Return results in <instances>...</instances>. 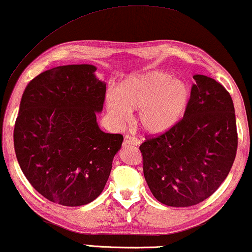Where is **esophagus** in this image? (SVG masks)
Here are the masks:
<instances>
[{"mask_svg": "<svg viewBox=\"0 0 252 252\" xmlns=\"http://www.w3.org/2000/svg\"><path fill=\"white\" fill-rule=\"evenodd\" d=\"M125 142L127 145H134V146H139L141 144V141L139 140V139L134 138V137H131V136H126L125 137Z\"/></svg>", "mask_w": 252, "mask_h": 252, "instance_id": "34e87169", "label": "esophagus"}]
</instances>
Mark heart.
<instances>
[{
	"mask_svg": "<svg viewBox=\"0 0 252 252\" xmlns=\"http://www.w3.org/2000/svg\"><path fill=\"white\" fill-rule=\"evenodd\" d=\"M189 97L185 82L164 71H153L126 81L120 94L108 93L106 106L118 125L129 121L131 110H138L139 126L147 133L159 134L181 120Z\"/></svg>",
	"mask_w": 252,
	"mask_h": 252,
	"instance_id": "heart-1",
	"label": "heart"
}]
</instances>
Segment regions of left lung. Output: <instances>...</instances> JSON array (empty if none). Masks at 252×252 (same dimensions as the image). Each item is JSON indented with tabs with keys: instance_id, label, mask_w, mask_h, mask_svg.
<instances>
[{
	"instance_id": "left-lung-1",
	"label": "left lung",
	"mask_w": 252,
	"mask_h": 252,
	"mask_svg": "<svg viewBox=\"0 0 252 252\" xmlns=\"http://www.w3.org/2000/svg\"><path fill=\"white\" fill-rule=\"evenodd\" d=\"M193 79L183 118L139 147L150 191L172 207H189L212 196L231 171L238 148L231 95L215 79Z\"/></svg>"
}]
</instances>
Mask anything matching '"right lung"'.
Here are the masks:
<instances>
[{
	"mask_svg": "<svg viewBox=\"0 0 252 252\" xmlns=\"http://www.w3.org/2000/svg\"><path fill=\"white\" fill-rule=\"evenodd\" d=\"M95 71L92 64H71L38 74L22 94L14 125L16 156L29 183L69 207L102 193L123 141L97 125L106 85Z\"/></svg>",
	"mask_w": 252,
	"mask_h": 252,
	"instance_id": "add662e5",
	"label": "right lung"
}]
</instances>
